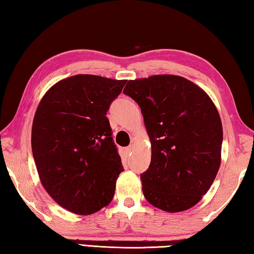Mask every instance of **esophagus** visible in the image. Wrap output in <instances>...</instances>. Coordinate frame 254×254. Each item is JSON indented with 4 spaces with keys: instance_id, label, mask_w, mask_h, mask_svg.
<instances>
[{
    "instance_id": "34e87169",
    "label": "esophagus",
    "mask_w": 254,
    "mask_h": 254,
    "mask_svg": "<svg viewBox=\"0 0 254 254\" xmlns=\"http://www.w3.org/2000/svg\"><path fill=\"white\" fill-rule=\"evenodd\" d=\"M132 150H133V146H132V144H130V146L127 147V148L125 149V151H126V153H127V154H131Z\"/></svg>"
}]
</instances>
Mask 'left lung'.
I'll use <instances>...</instances> for the list:
<instances>
[{
    "instance_id": "1",
    "label": "left lung",
    "mask_w": 254,
    "mask_h": 254,
    "mask_svg": "<svg viewBox=\"0 0 254 254\" xmlns=\"http://www.w3.org/2000/svg\"><path fill=\"white\" fill-rule=\"evenodd\" d=\"M124 94L141 108L151 142V162L140 174L144 197L168 213L193 207L220 167L222 126L214 102L192 81L172 74L128 81Z\"/></svg>"
}]
</instances>
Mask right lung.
<instances>
[{"label": "right lung", "mask_w": 254, "mask_h": 254, "mask_svg": "<svg viewBox=\"0 0 254 254\" xmlns=\"http://www.w3.org/2000/svg\"><path fill=\"white\" fill-rule=\"evenodd\" d=\"M125 83L76 74L51 86L36 110L32 150L40 182L71 213L94 214L114 197L124 168L106 113Z\"/></svg>", "instance_id": "obj_1"}]
</instances>
